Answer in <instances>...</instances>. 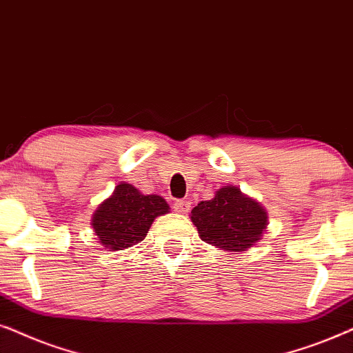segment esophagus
<instances>
[{
	"instance_id": "1",
	"label": "esophagus",
	"mask_w": 353,
	"mask_h": 353,
	"mask_svg": "<svg viewBox=\"0 0 353 353\" xmlns=\"http://www.w3.org/2000/svg\"><path fill=\"white\" fill-rule=\"evenodd\" d=\"M174 210H176L177 213L187 214L190 211V201L189 200H177L176 203H174Z\"/></svg>"
}]
</instances>
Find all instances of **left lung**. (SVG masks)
Here are the masks:
<instances>
[{"mask_svg":"<svg viewBox=\"0 0 353 353\" xmlns=\"http://www.w3.org/2000/svg\"><path fill=\"white\" fill-rule=\"evenodd\" d=\"M190 219L201 241L224 252H247L268 228V213L260 201L236 185H223L213 199L200 201Z\"/></svg>","mask_w":353,"mask_h":353,"instance_id":"1","label":"left lung"}]
</instances>
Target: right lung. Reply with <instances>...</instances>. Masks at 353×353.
I'll list each match as a JSON object with an SVG mask.
<instances>
[{"instance_id": "obj_1", "label": "right lung", "mask_w": 353, "mask_h": 353, "mask_svg": "<svg viewBox=\"0 0 353 353\" xmlns=\"http://www.w3.org/2000/svg\"><path fill=\"white\" fill-rule=\"evenodd\" d=\"M169 213L168 201L159 195H145L132 184L119 182L92 216L98 243L110 252L124 250L143 241L158 216Z\"/></svg>"}]
</instances>
